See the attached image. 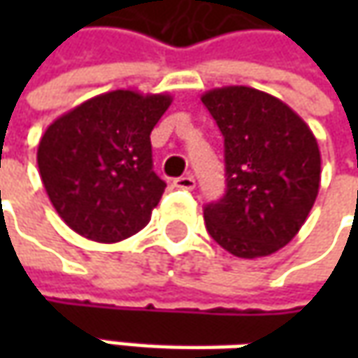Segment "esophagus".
<instances>
[{"label":"esophagus","instance_id":"esophagus-1","mask_svg":"<svg viewBox=\"0 0 358 358\" xmlns=\"http://www.w3.org/2000/svg\"><path fill=\"white\" fill-rule=\"evenodd\" d=\"M173 185L177 187V189L193 191V189H195V179H193L191 175H183V177H177V179L173 181Z\"/></svg>","mask_w":358,"mask_h":358}]
</instances>
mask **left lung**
<instances>
[{"mask_svg": "<svg viewBox=\"0 0 358 358\" xmlns=\"http://www.w3.org/2000/svg\"><path fill=\"white\" fill-rule=\"evenodd\" d=\"M225 139V195L205 205L209 235L241 259L279 251L299 233L321 183L309 125L265 91L231 85L201 97Z\"/></svg>", "mask_w": 358, "mask_h": 358, "instance_id": "left-lung-1", "label": "left lung"}]
</instances>
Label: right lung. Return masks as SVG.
<instances>
[{"label":"right lung","instance_id":"1","mask_svg":"<svg viewBox=\"0 0 358 358\" xmlns=\"http://www.w3.org/2000/svg\"><path fill=\"white\" fill-rule=\"evenodd\" d=\"M171 101L167 93L109 91L45 129L39 175L55 211L81 237L117 243L149 223L167 187L153 171L149 135Z\"/></svg>","mask_w":358,"mask_h":358}]
</instances>
